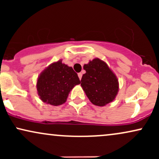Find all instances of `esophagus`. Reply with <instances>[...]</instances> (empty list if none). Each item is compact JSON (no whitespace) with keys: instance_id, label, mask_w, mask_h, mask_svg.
<instances>
[{"instance_id":"1","label":"esophagus","mask_w":159,"mask_h":159,"mask_svg":"<svg viewBox=\"0 0 159 159\" xmlns=\"http://www.w3.org/2000/svg\"><path fill=\"white\" fill-rule=\"evenodd\" d=\"M78 78H79V79L81 80V78H82V73H81V72H79V73L78 74Z\"/></svg>"}]
</instances>
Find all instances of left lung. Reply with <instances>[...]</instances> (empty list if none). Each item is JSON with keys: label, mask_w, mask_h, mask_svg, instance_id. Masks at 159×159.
Here are the masks:
<instances>
[{"label": "left lung", "mask_w": 159, "mask_h": 159, "mask_svg": "<svg viewBox=\"0 0 159 159\" xmlns=\"http://www.w3.org/2000/svg\"><path fill=\"white\" fill-rule=\"evenodd\" d=\"M86 73L81 80V86L93 105L105 106L114 101L119 90L116 75L105 62L95 58L84 65Z\"/></svg>", "instance_id": "obj_1"}]
</instances>
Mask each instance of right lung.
I'll list each match as a JSON object with an SVG mask.
<instances>
[{
    "label": "right lung",
    "mask_w": 159,
    "mask_h": 159,
    "mask_svg": "<svg viewBox=\"0 0 159 159\" xmlns=\"http://www.w3.org/2000/svg\"><path fill=\"white\" fill-rule=\"evenodd\" d=\"M79 84V78L73 69L59 61L40 74L36 88L43 102L57 106L66 102L70 90Z\"/></svg>",
    "instance_id": "obj_1"
}]
</instances>
